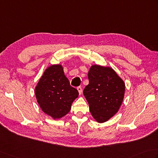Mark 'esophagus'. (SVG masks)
Here are the masks:
<instances>
[{
	"label": "esophagus",
	"mask_w": 158,
	"mask_h": 158,
	"mask_svg": "<svg viewBox=\"0 0 158 158\" xmlns=\"http://www.w3.org/2000/svg\"><path fill=\"white\" fill-rule=\"evenodd\" d=\"M77 90H78L79 94H81V92H82V88H81V86H78V87L77 88Z\"/></svg>",
	"instance_id": "34e87169"
}]
</instances>
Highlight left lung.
I'll return each instance as SVG.
<instances>
[{
    "mask_svg": "<svg viewBox=\"0 0 158 158\" xmlns=\"http://www.w3.org/2000/svg\"><path fill=\"white\" fill-rule=\"evenodd\" d=\"M89 83L83 89L89 112L98 123H104L117 113L125 94V83L112 69L92 66Z\"/></svg>",
    "mask_w": 158,
    "mask_h": 158,
    "instance_id": "obj_1",
    "label": "left lung"
}]
</instances>
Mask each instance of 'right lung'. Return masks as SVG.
<instances>
[{
  "label": "right lung",
  "mask_w": 158,
  "mask_h": 158,
  "mask_svg": "<svg viewBox=\"0 0 158 158\" xmlns=\"http://www.w3.org/2000/svg\"><path fill=\"white\" fill-rule=\"evenodd\" d=\"M35 91L42 110L54 119L66 115L79 95L64 75L61 65H52L45 70Z\"/></svg>",
  "instance_id": "1"
}]
</instances>
